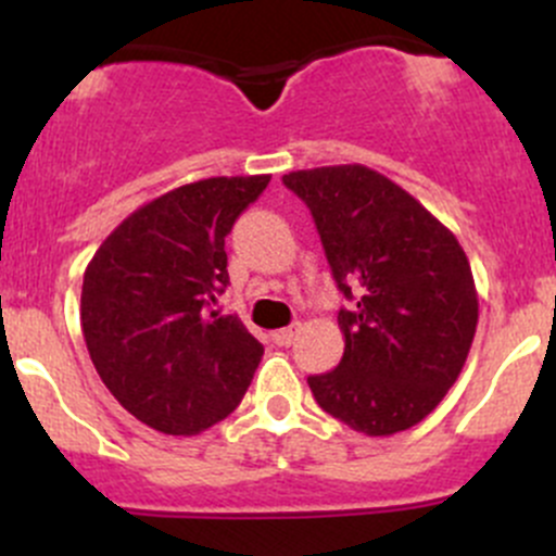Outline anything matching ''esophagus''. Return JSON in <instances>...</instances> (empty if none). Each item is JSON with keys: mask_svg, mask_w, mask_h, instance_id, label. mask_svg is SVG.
<instances>
[{"mask_svg": "<svg viewBox=\"0 0 556 556\" xmlns=\"http://www.w3.org/2000/svg\"><path fill=\"white\" fill-rule=\"evenodd\" d=\"M299 333H301V323L288 325V328H282V330H277V333H274V344L290 346L295 339H299Z\"/></svg>", "mask_w": 556, "mask_h": 556, "instance_id": "esophagus-1", "label": "esophagus"}]
</instances>
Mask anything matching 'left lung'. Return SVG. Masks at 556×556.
Wrapping results in <instances>:
<instances>
[{"instance_id":"1","label":"left lung","mask_w":556,"mask_h":556,"mask_svg":"<svg viewBox=\"0 0 556 556\" xmlns=\"http://www.w3.org/2000/svg\"><path fill=\"white\" fill-rule=\"evenodd\" d=\"M309 206L336 288L344 355L309 377L314 401L366 435L422 422L457 382L479 323L454 233L414 195L361 164L282 177Z\"/></svg>"}]
</instances>
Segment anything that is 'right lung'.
Returning a JSON list of instances; mask_svg holds the SVG:
<instances>
[{"label":"right lung","instance_id":"1","mask_svg":"<svg viewBox=\"0 0 556 556\" xmlns=\"http://www.w3.org/2000/svg\"><path fill=\"white\" fill-rule=\"evenodd\" d=\"M268 174L210 177L128 215L83 277L88 355L128 414L166 435H195L242 403L263 344L223 314L226 237Z\"/></svg>","mask_w":556,"mask_h":556}]
</instances>
